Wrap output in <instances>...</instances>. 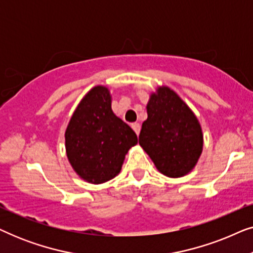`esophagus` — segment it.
Segmentation results:
<instances>
[{
    "label": "esophagus",
    "instance_id": "obj_1",
    "mask_svg": "<svg viewBox=\"0 0 253 253\" xmlns=\"http://www.w3.org/2000/svg\"><path fill=\"white\" fill-rule=\"evenodd\" d=\"M131 127H132L133 131H134V132H136L137 136H139V132H140V126H139V123H133V124H131Z\"/></svg>",
    "mask_w": 253,
    "mask_h": 253
}]
</instances>
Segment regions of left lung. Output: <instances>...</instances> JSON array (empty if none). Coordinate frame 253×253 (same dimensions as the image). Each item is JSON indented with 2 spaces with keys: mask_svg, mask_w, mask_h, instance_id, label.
Returning <instances> with one entry per match:
<instances>
[{
  "mask_svg": "<svg viewBox=\"0 0 253 253\" xmlns=\"http://www.w3.org/2000/svg\"><path fill=\"white\" fill-rule=\"evenodd\" d=\"M139 145L161 174L170 178L195 169L204 146L202 126L191 108L169 86H158L148 99Z\"/></svg>",
  "mask_w": 253,
  "mask_h": 253,
  "instance_id": "1",
  "label": "left lung"
}]
</instances>
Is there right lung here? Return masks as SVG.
<instances>
[{"label":"right lung","mask_w":253,"mask_h":253,"mask_svg":"<svg viewBox=\"0 0 253 253\" xmlns=\"http://www.w3.org/2000/svg\"><path fill=\"white\" fill-rule=\"evenodd\" d=\"M64 138L72 169L91 184L119 175L126 153L138 144L133 130L114 114L112 94L105 85L94 86L83 96Z\"/></svg>","instance_id":"1"}]
</instances>
